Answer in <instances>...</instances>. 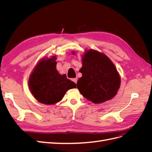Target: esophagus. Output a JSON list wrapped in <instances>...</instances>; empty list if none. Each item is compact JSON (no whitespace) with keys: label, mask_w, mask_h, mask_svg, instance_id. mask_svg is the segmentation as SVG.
Masks as SVG:
<instances>
[{"label":"esophagus","mask_w":152,"mask_h":152,"mask_svg":"<svg viewBox=\"0 0 152 152\" xmlns=\"http://www.w3.org/2000/svg\"><path fill=\"white\" fill-rule=\"evenodd\" d=\"M72 80L73 82H75V84H77V78H74V79H72Z\"/></svg>","instance_id":"34e87169"}]
</instances>
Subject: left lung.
I'll return each mask as SVG.
<instances>
[{"instance_id":"left-lung-1","label":"left lung","mask_w":152,"mask_h":152,"mask_svg":"<svg viewBox=\"0 0 152 152\" xmlns=\"http://www.w3.org/2000/svg\"><path fill=\"white\" fill-rule=\"evenodd\" d=\"M82 61L79 72L82 76L77 83L80 94L96 104L112 99L120 88L121 82L113 62L104 53L93 49L86 50Z\"/></svg>"}]
</instances>
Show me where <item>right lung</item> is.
Wrapping results in <instances>:
<instances>
[{"instance_id": "1", "label": "right lung", "mask_w": 152, "mask_h": 152, "mask_svg": "<svg viewBox=\"0 0 152 152\" xmlns=\"http://www.w3.org/2000/svg\"><path fill=\"white\" fill-rule=\"evenodd\" d=\"M56 56L43 58L37 64L28 79L31 94L41 103L53 104L61 101L66 92L75 88L74 82L56 70Z\"/></svg>"}]
</instances>
